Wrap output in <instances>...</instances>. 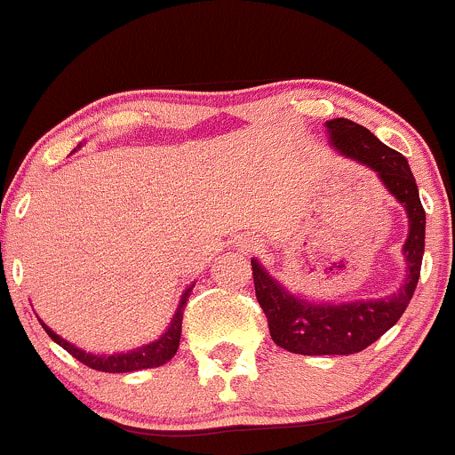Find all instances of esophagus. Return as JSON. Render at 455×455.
Returning <instances> with one entry per match:
<instances>
[{"mask_svg":"<svg viewBox=\"0 0 455 455\" xmlns=\"http://www.w3.org/2000/svg\"><path fill=\"white\" fill-rule=\"evenodd\" d=\"M242 248H243V251H254V248H257V243H254V242H243Z\"/></svg>","mask_w":455,"mask_h":455,"instance_id":"1","label":"esophagus"}]
</instances>
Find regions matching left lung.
<instances>
[{
	"label": "left lung",
	"mask_w": 455,
	"mask_h": 455,
	"mask_svg": "<svg viewBox=\"0 0 455 455\" xmlns=\"http://www.w3.org/2000/svg\"><path fill=\"white\" fill-rule=\"evenodd\" d=\"M326 132L334 151L376 172L388 194L406 209L408 237L402 248L406 278L391 296L341 304L311 302L283 287L259 259H251L254 291L274 343L304 356L356 354L395 326L417 289L426 248V212L406 157L347 118L326 121Z\"/></svg>",
	"instance_id": "obj_1"
}]
</instances>
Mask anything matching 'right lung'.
I'll list each match as a JSON object with an SVG mask.
<instances>
[{
	"instance_id": "1",
	"label": "right lung",
	"mask_w": 455,
	"mask_h": 455,
	"mask_svg": "<svg viewBox=\"0 0 455 455\" xmlns=\"http://www.w3.org/2000/svg\"><path fill=\"white\" fill-rule=\"evenodd\" d=\"M192 287L194 284H189L186 291H183L177 311H174L171 323H168V328L164 331V334H159V339H155L151 343H144V346H140L136 349H129V352H116V354L86 352V349L73 346V343H68L67 339H62L60 334L53 332L43 319H38V322H41L44 332H47L60 347L67 349L68 354H73L79 363H84V365H88L90 369H97V371H106V373H127V371H138V369L159 367V365H166L174 354H177L179 339H181L183 311H186V304H188Z\"/></svg>"
}]
</instances>
